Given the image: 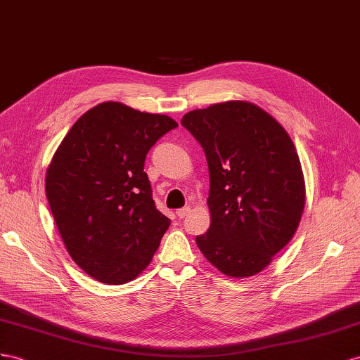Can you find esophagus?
Returning a JSON list of instances; mask_svg holds the SVG:
<instances>
[{
  "instance_id": "34e87169",
  "label": "esophagus",
  "mask_w": 360,
  "mask_h": 360,
  "mask_svg": "<svg viewBox=\"0 0 360 360\" xmlns=\"http://www.w3.org/2000/svg\"><path fill=\"white\" fill-rule=\"evenodd\" d=\"M188 213H190V207H184V208H179V210L176 211V216H178L179 219H184Z\"/></svg>"
}]
</instances>
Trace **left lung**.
I'll return each mask as SVG.
<instances>
[{
    "mask_svg": "<svg viewBox=\"0 0 360 360\" xmlns=\"http://www.w3.org/2000/svg\"><path fill=\"white\" fill-rule=\"evenodd\" d=\"M182 126L205 152L210 229L205 259L231 278L262 272L297 231L306 184L289 134L264 109L231 100L190 110Z\"/></svg>",
    "mask_w": 360,
    "mask_h": 360,
    "instance_id": "8db88e82",
    "label": "left lung"
}]
</instances>
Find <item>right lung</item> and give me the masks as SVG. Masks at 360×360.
I'll list each match as a JSON object with an SVG mask.
<instances>
[{
    "instance_id": "right-lung-1",
    "label": "right lung",
    "mask_w": 360,
    "mask_h": 360,
    "mask_svg": "<svg viewBox=\"0 0 360 360\" xmlns=\"http://www.w3.org/2000/svg\"><path fill=\"white\" fill-rule=\"evenodd\" d=\"M178 123L105 101L72 124L45 174V193L71 259L89 276L124 284L153 259L170 219L156 210L146 155Z\"/></svg>"
}]
</instances>
